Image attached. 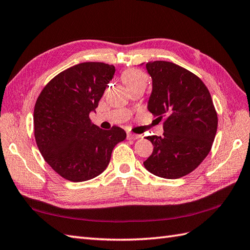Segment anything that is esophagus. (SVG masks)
Here are the masks:
<instances>
[{
	"mask_svg": "<svg viewBox=\"0 0 250 250\" xmlns=\"http://www.w3.org/2000/svg\"><path fill=\"white\" fill-rule=\"evenodd\" d=\"M142 135H137V134H133V133H127L126 134V138L129 139V141H133V139H138L141 138Z\"/></svg>",
	"mask_w": 250,
	"mask_h": 250,
	"instance_id": "34e87169",
	"label": "esophagus"
}]
</instances>
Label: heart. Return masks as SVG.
Listing matches in <instances>:
<instances>
[{"mask_svg":"<svg viewBox=\"0 0 250 250\" xmlns=\"http://www.w3.org/2000/svg\"><path fill=\"white\" fill-rule=\"evenodd\" d=\"M121 79L129 89L138 85H146L148 82V75L143 70L134 68L124 71L121 74Z\"/></svg>","mask_w":250,"mask_h":250,"instance_id":"b5f03b06","label":"heart"}]
</instances>
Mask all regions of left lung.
Instances as JSON below:
<instances>
[{"instance_id": "obj_1", "label": "left lung", "mask_w": 250, "mask_h": 250, "mask_svg": "<svg viewBox=\"0 0 250 250\" xmlns=\"http://www.w3.org/2000/svg\"><path fill=\"white\" fill-rule=\"evenodd\" d=\"M152 79L148 111L164 118L163 136H147L153 152L144 166L153 175L178 179L196 169L210 152L217 113L210 91L190 71L164 61L149 62Z\"/></svg>"}]
</instances>
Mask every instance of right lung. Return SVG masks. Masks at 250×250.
Here are the masks:
<instances>
[{"label":"right lung","mask_w":250,"mask_h":250,"mask_svg":"<svg viewBox=\"0 0 250 250\" xmlns=\"http://www.w3.org/2000/svg\"><path fill=\"white\" fill-rule=\"evenodd\" d=\"M115 67L88 62L59 73L44 86L34 108V134L40 153L63 179L82 182L100 175L114 147L126 137L114 125L102 130L91 124Z\"/></svg>","instance_id":"1"}]
</instances>
